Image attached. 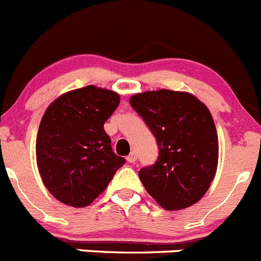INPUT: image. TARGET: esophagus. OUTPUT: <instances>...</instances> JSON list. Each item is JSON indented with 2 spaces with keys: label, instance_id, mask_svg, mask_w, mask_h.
Returning <instances> with one entry per match:
<instances>
[{
  "label": "esophagus",
  "instance_id": "obj_1",
  "mask_svg": "<svg viewBox=\"0 0 261 261\" xmlns=\"http://www.w3.org/2000/svg\"><path fill=\"white\" fill-rule=\"evenodd\" d=\"M136 158H138V154H136L135 152H133L127 155V158H126V160H127V162H130V164H134V162L136 161Z\"/></svg>",
  "mask_w": 261,
  "mask_h": 261
}]
</instances>
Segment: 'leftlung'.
<instances>
[{"label": "left lung", "mask_w": 261, "mask_h": 261, "mask_svg": "<svg viewBox=\"0 0 261 261\" xmlns=\"http://www.w3.org/2000/svg\"><path fill=\"white\" fill-rule=\"evenodd\" d=\"M130 104L155 136L158 158L139 177L166 210L198 202L218 169L219 142L210 111L189 92L157 90L135 94Z\"/></svg>", "instance_id": "left-lung-1"}]
</instances>
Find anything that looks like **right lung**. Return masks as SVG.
I'll list each match as a JSON object with an SVG mask.
<instances>
[{
  "instance_id": "add662e5",
  "label": "right lung",
  "mask_w": 261,
  "mask_h": 261,
  "mask_svg": "<svg viewBox=\"0 0 261 261\" xmlns=\"http://www.w3.org/2000/svg\"><path fill=\"white\" fill-rule=\"evenodd\" d=\"M118 104L117 92L90 85L65 92L47 107L36 155L43 184L58 201L89 206L123 166L125 158L112 150L104 130Z\"/></svg>"
}]
</instances>
